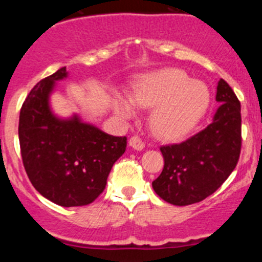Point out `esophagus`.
<instances>
[{
  "mask_svg": "<svg viewBox=\"0 0 262 262\" xmlns=\"http://www.w3.org/2000/svg\"><path fill=\"white\" fill-rule=\"evenodd\" d=\"M129 146L136 150H142L144 148V142L139 137L134 136L129 139Z\"/></svg>",
  "mask_w": 262,
  "mask_h": 262,
  "instance_id": "34e87169",
  "label": "esophagus"
}]
</instances>
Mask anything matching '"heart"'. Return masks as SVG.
<instances>
[{"mask_svg": "<svg viewBox=\"0 0 262 262\" xmlns=\"http://www.w3.org/2000/svg\"><path fill=\"white\" fill-rule=\"evenodd\" d=\"M210 102L207 84L191 80L184 71L168 68L148 73L130 94V101L116 95L114 107L121 118H132L134 106L153 107L149 125L163 139H178L189 133L203 118Z\"/></svg>", "mask_w": 262, "mask_h": 262, "instance_id": "1", "label": "heart"}]
</instances>
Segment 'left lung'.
Returning a JSON list of instances; mask_svg holds the SVG:
<instances>
[{"instance_id": "left-lung-1", "label": "left lung", "mask_w": 262, "mask_h": 262, "mask_svg": "<svg viewBox=\"0 0 262 262\" xmlns=\"http://www.w3.org/2000/svg\"><path fill=\"white\" fill-rule=\"evenodd\" d=\"M215 100L221 104L213 121L178 144L160 148L165 166L152 182L156 194L170 204L199 203L228 179L241 153V104L224 80H219Z\"/></svg>"}]
</instances>
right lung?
<instances>
[{
  "instance_id": "add662e5",
  "label": "right lung",
  "mask_w": 262,
  "mask_h": 262,
  "mask_svg": "<svg viewBox=\"0 0 262 262\" xmlns=\"http://www.w3.org/2000/svg\"><path fill=\"white\" fill-rule=\"evenodd\" d=\"M67 76L62 67L38 82L24 101L18 120L21 157L29 180L44 198L66 208L94 202L126 148V137L106 134L77 115H54L50 94L55 81Z\"/></svg>"
}]
</instances>
